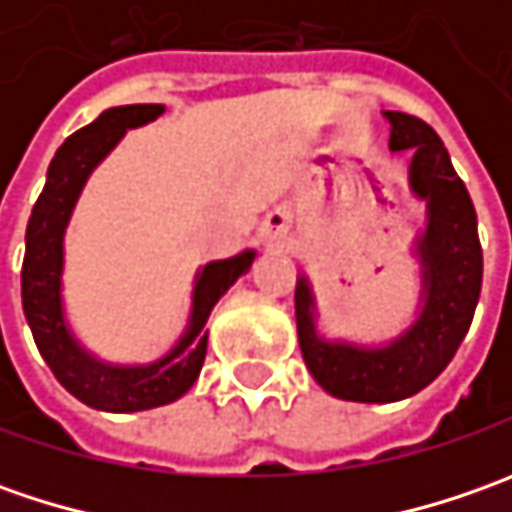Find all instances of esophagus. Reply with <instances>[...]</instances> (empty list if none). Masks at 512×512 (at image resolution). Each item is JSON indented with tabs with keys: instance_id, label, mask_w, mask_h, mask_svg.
Returning <instances> with one entry per match:
<instances>
[{
	"instance_id": "1",
	"label": "esophagus",
	"mask_w": 512,
	"mask_h": 512,
	"mask_svg": "<svg viewBox=\"0 0 512 512\" xmlns=\"http://www.w3.org/2000/svg\"><path fill=\"white\" fill-rule=\"evenodd\" d=\"M287 230H290V216L282 213V210H276V213H270L265 219L262 236H265V242H270V245H279L287 236Z\"/></svg>"
}]
</instances>
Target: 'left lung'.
Wrapping results in <instances>:
<instances>
[{
	"label": "left lung",
	"mask_w": 512,
	"mask_h": 512,
	"mask_svg": "<svg viewBox=\"0 0 512 512\" xmlns=\"http://www.w3.org/2000/svg\"><path fill=\"white\" fill-rule=\"evenodd\" d=\"M384 119L390 122V150H413L410 190L427 205V227L413 247L422 267L419 316L376 347L327 342L316 330L307 276L296 282V330L307 370L344 402L387 404L424 390L456 356L482 293L476 210L444 142L410 113L384 110Z\"/></svg>",
	"instance_id": "8db88e82"
}]
</instances>
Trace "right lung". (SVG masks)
Returning <instances> with one entry per match:
<instances>
[{
  "instance_id": "add662e5",
  "label": "right lung",
  "mask_w": 512,
  "mask_h": 512,
  "mask_svg": "<svg viewBox=\"0 0 512 512\" xmlns=\"http://www.w3.org/2000/svg\"><path fill=\"white\" fill-rule=\"evenodd\" d=\"M165 113V105H122L99 113L88 128L76 130L56 150L45 190L39 193L25 233L22 262V307L33 342L59 384L79 402L108 413H136L182 399L207 353V316L213 305L245 276L256 250H245L222 262H210L193 282V305L185 333L162 359L150 364H110L88 353L68 327L62 307L65 230L76 199L93 168L119 145L125 130L148 125Z\"/></svg>"
}]
</instances>
